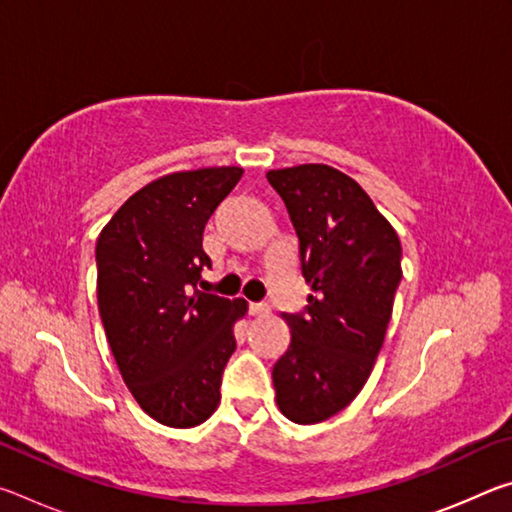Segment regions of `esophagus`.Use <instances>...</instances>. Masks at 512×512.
<instances>
[{"label":"esophagus","mask_w":512,"mask_h":512,"mask_svg":"<svg viewBox=\"0 0 512 512\" xmlns=\"http://www.w3.org/2000/svg\"><path fill=\"white\" fill-rule=\"evenodd\" d=\"M250 314L253 316H268L271 314V307L266 305V302H250Z\"/></svg>","instance_id":"1"}]
</instances>
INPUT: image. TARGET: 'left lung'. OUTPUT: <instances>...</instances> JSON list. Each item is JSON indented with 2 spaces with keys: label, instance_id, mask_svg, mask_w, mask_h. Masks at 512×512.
Here are the masks:
<instances>
[{
  "label": "left lung",
  "instance_id": "1",
  "mask_svg": "<svg viewBox=\"0 0 512 512\" xmlns=\"http://www.w3.org/2000/svg\"><path fill=\"white\" fill-rule=\"evenodd\" d=\"M266 178L287 205L314 291L305 311L282 314L291 343L273 366L275 400L291 422L316 424L343 411L370 377L402 280V246L343 171L298 164Z\"/></svg>",
  "mask_w": 512,
  "mask_h": 512
}]
</instances>
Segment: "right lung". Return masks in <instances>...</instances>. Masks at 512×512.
Instances as JSON below:
<instances>
[{
	"label": "right lung",
	"instance_id": "right-lung-1",
	"mask_svg": "<svg viewBox=\"0 0 512 512\" xmlns=\"http://www.w3.org/2000/svg\"><path fill=\"white\" fill-rule=\"evenodd\" d=\"M241 167L176 171L135 192L97 239V300L112 357L135 402L167 427L205 422L237 348L244 298L198 291L203 230Z\"/></svg>",
	"mask_w": 512,
	"mask_h": 512
}]
</instances>
